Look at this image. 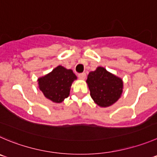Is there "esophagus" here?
<instances>
[{
  "label": "esophagus",
  "instance_id": "34e87169",
  "mask_svg": "<svg viewBox=\"0 0 157 157\" xmlns=\"http://www.w3.org/2000/svg\"><path fill=\"white\" fill-rule=\"evenodd\" d=\"M78 78H79L80 79H85L86 77V74L85 72L83 73H80V74H78Z\"/></svg>",
  "mask_w": 157,
  "mask_h": 157
}]
</instances>
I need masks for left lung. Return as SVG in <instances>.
Listing matches in <instances>:
<instances>
[{
    "label": "left lung",
    "mask_w": 157,
    "mask_h": 157,
    "mask_svg": "<svg viewBox=\"0 0 157 157\" xmlns=\"http://www.w3.org/2000/svg\"><path fill=\"white\" fill-rule=\"evenodd\" d=\"M86 82L94 102L101 107L113 105L121 96L122 92V80L111 74L102 67L88 75Z\"/></svg>",
    "instance_id": "obj_1"
}]
</instances>
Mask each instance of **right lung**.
Segmentation results:
<instances>
[{
    "instance_id": "1",
    "label": "right lung",
    "mask_w": 157,
    "mask_h": 157,
    "mask_svg": "<svg viewBox=\"0 0 157 157\" xmlns=\"http://www.w3.org/2000/svg\"><path fill=\"white\" fill-rule=\"evenodd\" d=\"M76 78L72 70L59 65L38 81L44 96L53 102L60 103L69 95L71 83Z\"/></svg>"
}]
</instances>
